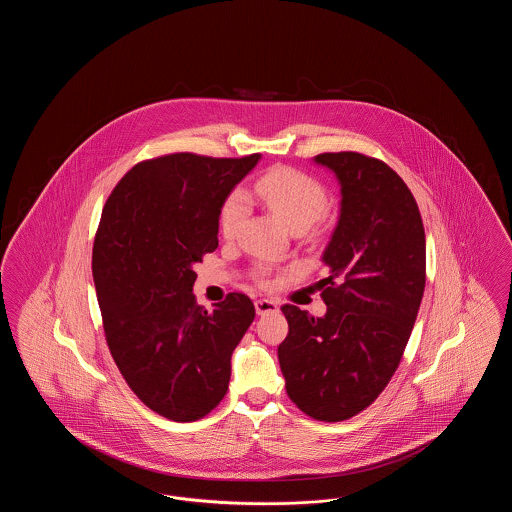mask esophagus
<instances>
[{
  "label": "esophagus",
  "instance_id": "1",
  "mask_svg": "<svg viewBox=\"0 0 512 512\" xmlns=\"http://www.w3.org/2000/svg\"><path fill=\"white\" fill-rule=\"evenodd\" d=\"M280 307H278V301L274 299H257L255 301V311L257 315H268V313H276Z\"/></svg>",
  "mask_w": 512,
  "mask_h": 512
}]
</instances>
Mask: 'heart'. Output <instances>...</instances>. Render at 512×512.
I'll return each mask as SVG.
<instances>
[{
    "mask_svg": "<svg viewBox=\"0 0 512 512\" xmlns=\"http://www.w3.org/2000/svg\"><path fill=\"white\" fill-rule=\"evenodd\" d=\"M245 201H259L292 230H307L328 209V194L315 178L303 172L276 167L265 172L244 195L232 194L220 213V230L234 236L247 213Z\"/></svg>",
    "mask_w": 512,
    "mask_h": 512,
    "instance_id": "1",
    "label": "heart"
}]
</instances>
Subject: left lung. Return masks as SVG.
I'll list each match as a JSON object with an SVG mask.
<instances>
[{
    "instance_id": "8db88e82",
    "label": "left lung",
    "mask_w": 512,
    "mask_h": 512,
    "mask_svg": "<svg viewBox=\"0 0 512 512\" xmlns=\"http://www.w3.org/2000/svg\"><path fill=\"white\" fill-rule=\"evenodd\" d=\"M315 163L340 182V217L322 253L324 317L284 305L278 361L293 403L322 422L366 409L397 370L426 284V236L411 190L384 161L355 151Z\"/></svg>"
}]
</instances>
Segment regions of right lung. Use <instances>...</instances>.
<instances>
[{"label":"right lung","mask_w":512,"mask_h":512,"mask_svg":"<svg viewBox=\"0 0 512 512\" xmlns=\"http://www.w3.org/2000/svg\"><path fill=\"white\" fill-rule=\"evenodd\" d=\"M172 153L134 165L109 195L92 251L105 340L138 399L194 422L228 390L230 359L255 318L244 293L195 301V263L219 247L220 209L259 163Z\"/></svg>","instance_id":"right-lung-1"}]
</instances>
